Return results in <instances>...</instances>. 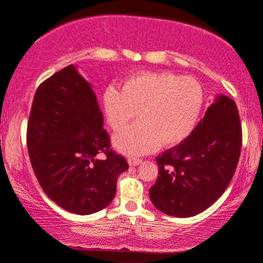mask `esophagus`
I'll return each mask as SVG.
<instances>
[{"mask_svg":"<svg viewBox=\"0 0 263 263\" xmlns=\"http://www.w3.org/2000/svg\"><path fill=\"white\" fill-rule=\"evenodd\" d=\"M141 162H142V160H140V158H128L129 166H138Z\"/></svg>","mask_w":263,"mask_h":263,"instance_id":"1","label":"esophagus"}]
</instances>
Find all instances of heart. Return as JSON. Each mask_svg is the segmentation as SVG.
Wrapping results in <instances>:
<instances>
[{"label": "heart", "mask_w": 263, "mask_h": 263, "mask_svg": "<svg viewBox=\"0 0 263 263\" xmlns=\"http://www.w3.org/2000/svg\"><path fill=\"white\" fill-rule=\"evenodd\" d=\"M203 105L197 80L167 72H142L127 79L120 93L103 95L106 117L114 131H121L137 114L138 122L114 137L118 151L140 156L158 145L172 147L186 140Z\"/></svg>", "instance_id": "b5f03b06"}]
</instances>
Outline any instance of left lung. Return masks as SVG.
<instances>
[{
    "label": "left lung",
    "mask_w": 263,
    "mask_h": 263,
    "mask_svg": "<svg viewBox=\"0 0 263 263\" xmlns=\"http://www.w3.org/2000/svg\"><path fill=\"white\" fill-rule=\"evenodd\" d=\"M242 129L235 101L217 95L192 134L156 158L158 177L149 198L176 217L198 215L221 197L237 167Z\"/></svg>",
    "instance_id": "8db88e82"
}]
</instances>
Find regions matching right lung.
Returning a JSON list of instances; mask_svg holds the SVG:
<instances>
[{
    "label": "right lung",
    "instance_id": "add662e5",
    "mask_svg": "<svg viewBox=\"0 0 263 263\" xmlns=\"http://www.w3.org/2000/svg\"><path fill=\"white\" fill-rule=\"evenodd\" d=\"M27 147L37 180L48 198L77 215L111 203L118 175L128 168L109 149L95 91L73 65L52 74L34 93ZM103 153V160L97 155Z\"/></svg>",
    "mask_w": 263,
    "mask_h": 263
}]
</instances>
